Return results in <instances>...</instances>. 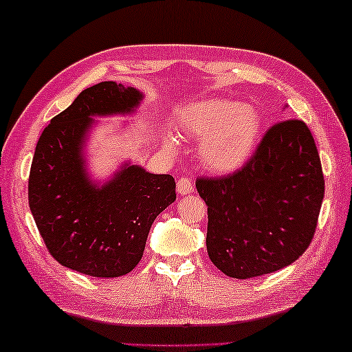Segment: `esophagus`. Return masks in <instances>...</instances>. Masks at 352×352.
Wrapping results in <instances>:
<instances>
[{
	"label": "esophagus",
	"instance_id": "1",
	"mask_svg": "<svg viewBox=\"0 0 352 352\" xmlns=\"http://www.w3.org/2000/svg\"><path fill=\"white\" fill-rule=\"evenodd\" d=\"M176 190H177V193H179V195L192 193L193 192L192 179H190V177H186V176L179 177V181H177V184H176Z\"/></svg>",
	"mask_w": 352,
	"mask_h": 352
}]
</instances>
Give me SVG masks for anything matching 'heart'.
Wrapping results in <instances>:
<instances>
[{"instance_id": "b5f03b06", "label": "heart", "mask_w": 352, "mask_h": 352, "mask_svg": "<svg viewBox=\"0 0 352 352\" xmlns=\"http://www.w3.org/2000/svg\"><path fill=\"white\" fill-rule=\"evenodd\" d=\"M181 128L201 139L199 157L208 170L229 173L241 166L254 151L261 129V116L249 103L208 98L186 108ZM166 144L173 145L171 139Z\"/></svg>"}]
</instances>
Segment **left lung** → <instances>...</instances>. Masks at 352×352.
Here are the masks:
<instances>
[{
  "label": "left lung",
  "mask_w": 352,
  "mask_h": 352,
  "mask_svg": "<svg viewBox=\"0 0 352 352\" xmlns=\"http://www.w3.org/2000/svg\"><path fill=\"white\" fill-rule=\"evenodd\" d=\"M207 204V252L227 276L272 274L305 254L324 196L309 128L291 119L270 126L248 162L229 176L199 177Z\"/></svg>",
  "instance_id": "left-lung-1"
}]
</instances>
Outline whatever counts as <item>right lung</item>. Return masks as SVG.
Instances as JSON below:
<instances>
[{
    "label": "right lung",
    "instance_id": "obj_1",
    "mask_svg": "<svg viewBox=\"0 0 352 352\" xmlns=\"http://www.w3.org/2000/svg\"><path fill=\"white\" fill-rule=\"evenodd\" d=\"M142 92L102 82L76 100L41 133L29 175V207L46 248L61 266L114 278L138 266L151 224L176 199L170 175L123 164L102 186L86 171L83 145L96 116L131 114Z\"/></svg>",
    "mask_w": 352,
    "mask_h": 352
}]
</instances>
